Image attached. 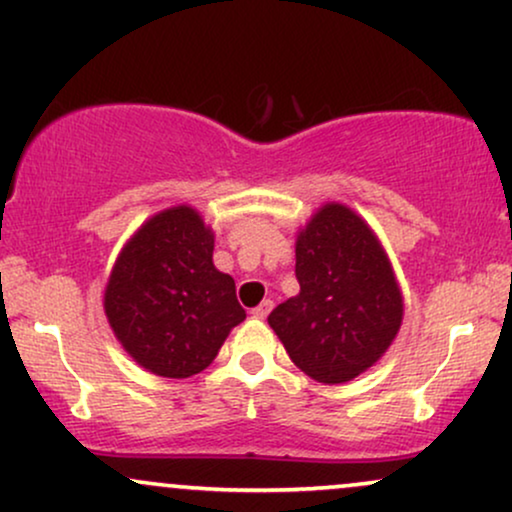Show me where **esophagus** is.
I'll return each mask as SVG.
<instances>
[{"label":"esophagus","instance_id":"34e87169","mask_svg":"<svg viewBox=\"0 0 512 512\" xmlns=\"http://www.w3.org/2000/svg\"><path fill=\"white\" fill-rule=\"evenodd\" d=\"M271 309H274V302H271V300H262L260 304H257L255 309H252V316H255V319H267Z\"/></svg>","mask_w":512,"mask_h":512}]
</instances>
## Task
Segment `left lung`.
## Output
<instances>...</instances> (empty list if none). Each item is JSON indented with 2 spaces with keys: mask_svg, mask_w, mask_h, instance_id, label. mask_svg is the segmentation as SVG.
I'll use <instances>...</instances> for the list:
<instances>
[{
  "mask_svg": "<svg viewBox=\"0 0 512 512\" xmlns=\"http://www.w3.org/2000/svg\"><path fill=\"white\" fill-rule=\"evenodd\" d=\"M295 276L300 293L269 326L316 383H349L390 349L404 319L390 257L364 217L326 203L297 231Z\"/></svg>",
  "mask_w": 512,
  "mask_h": 512,
  "instance_id": "1",
  "label": "left lung"
}]
</instances>
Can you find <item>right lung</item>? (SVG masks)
I'll return each instance as SVG.
<instances>
[{"mask_svg": "<svg viewBox=\"0 0 512 512\" xmlns=\"http://www.w3.org/2000/svg\"><path fill=\"white\" fill-rule=\"evenodd\" d=\"M215 234L191 205L167 208L134 231L103 290L115 338L141 368L189 378L212 364L245 319L234 278L212 262Z\"/></svg>", "mask_w": 512, "mask_h": 512, "instance_id": "add662e5", "label": "right lung"}]
</instances>
